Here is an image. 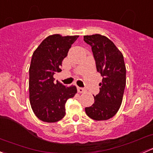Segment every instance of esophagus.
Instances as JSON below:
<instances>
[{
	"label": "esophagus",
	"instance_id": "34e87169",
	"mask_svg": "<svg viewBox=\"0 0 153 153\" xmlns=\"http://www.w3.org/2000/svg\"><path fill=\"white\" fill-rule=\"evenodd\" d=\"M77 89H78V92H79V93H84V92H85V89H84V88L78 87Z\"/></svg>",
	"mask_w": 153,
	"mask_h": 153
}]
</instances>
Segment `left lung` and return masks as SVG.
<instances>
[{"label": "left lung", "mask_w": 153, "mask_h": 153, "mask_svg": "<svg viewBox=\"0 0 153 153\" xmlns=\"http://www.w3.org/2000/svg\"><path fill=\"white\" fill-rule=\"evenodd\" d=\"M84 41L91 46L97 71L103 77L100 92L95 102L85 108L86 115L95 121L112 118L119 109L126 86L124 56L112 41L104 35H84Z\"/></svg>", "instance_id": "1"}]
</instances>
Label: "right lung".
I'll use <instances>...</instances> for the list:
<instances>
[{
    "label": "right lung",
    "mask_w": 153,
    "mask_h": 153,
    "mask_svg": "<svg viewBox=\"0 0 153 153\" xmlns=\"http://www.w3.org/2000/svg\"><path fill=\"white\" fill-rule=\"evenodd\" d=\"M78 35H49L35 50L29 67V101L41 121L54 123L65 116V104L77 93L75 86H66L53 75L61 71L62 61Z\"/></svg>",
    "instance_id": "obj_1"
}]
</instances>
